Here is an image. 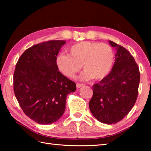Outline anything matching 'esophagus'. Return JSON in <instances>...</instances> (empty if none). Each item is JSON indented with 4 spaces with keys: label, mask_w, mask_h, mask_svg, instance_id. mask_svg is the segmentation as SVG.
<instances>
[{
    "label": "esophagus",
    "mask_w": 151,
    "mask_h": 151,
    "mask_svg": "<svg viewBox=\"0 0 151 151\" xmlns=\"http://www.w3.org/2000/svg\"><path fill=\"white\" fill-rule=\"evenodd\" d=\"M84 85L82 83H76V87L77 88H81V86H83Z\"/></svg>",
    "instance_id": "obj_1"
}]
</instances>
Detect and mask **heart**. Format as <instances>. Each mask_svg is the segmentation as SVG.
Segmentation results:
<instances>
[{
    "label": "heart",
    "instance_id": "heart-1",
    "mask_svg": "<svg viewBox=\"0 0 151 151\" xmlns=\"http://www.w3.org/2000/svg\"><path fill=\"white\" fill-rule=\"evenodd\" d=\"M68 54H60L56 58L58 69L64 75L73 78L82 68V80L102 79L111 70L114 61L112 47L106 43L82 41L68 48Z\"/></svg>",
    "mask_w": 151,
    "mask_h": 151
}]
</instances>
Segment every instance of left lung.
<instances>
[{"mask_svg": "<svg viewBox=\"0 0 151 151\" xmlns=\"http://www.w3.org/2000/svg\"><path fill=\"white\" fill-rule=\"evenodd\" d=\"M115 47V62L110 73L93 86L89 108L102 123H116L126 116L136 103L140 83L139 66L126 48L109 40Z\"/></svg>", "mask_w": 151, "mask_h": 151, "instance_id": "obj_1", "label": "left lung"}]
</instances>
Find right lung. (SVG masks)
I'll return each instance as SVG.
<instances>
[{
    "mask_svg": "<svg viewBox=\"0 0 151 151\" xmlns=\"http://www.w3.org/2000/svg\"><path fill=\"white\" fill-rule=\"evenodd\" d=\"M65 40L33 45L19 58L13 76L15 96L24 114L39 124L57 121L65 111L68 94L76 83L61 73L56 58Z\"/></svg>",
    "mask_w": 151,
    "mask_h": 151,
    "instance_id": "add662e5",
    "label": "right lung"
}]
</instances>
